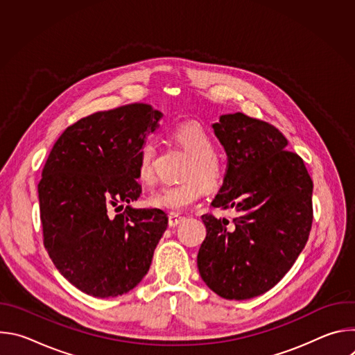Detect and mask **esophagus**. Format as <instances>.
<instances>
[{"label": "esophagus", "mask_w": 355, "mask_h": 355, "mask_svg": "<svg viewBox=\"0 0 355 355\" xmlns=\"http://www.w3.org/2000/svg\"><path fill=\"white\" fill-rule=\"evenodd\" d=\"M182 220H184V216H180V215H174V214H171V215L168 216V225H170V227H175V226H178Z\"/></svg>", "instance_id": "obj_1"}]
</instances>
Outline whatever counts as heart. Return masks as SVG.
I'll use <instances>...</instances> for the list:
<instances>
[{
	"label": "heart",
	"instance_id": "b5f03b06",
	"mask_svg": "<svg viewBox=\"0 0 355 355\" xmlns=\"http://www.w3.org/2000/svg\"><path fill=\"white\" fill-rule=\"evenodd\" d=\"M174 140L191 156L187 163L182 182L163 187L153 192L147 204L151 208L180 214L200 198L204 188L216 189L225 178V166L216 156V143L212 136L196 123H182L173 132ZM156 144L146 140L136 156L137 178L141 184L151 185L156 181Z\"/></svg>",
	"mask_w": 355,
	"mask_h": 355
}]
</instances>
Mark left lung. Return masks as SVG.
<instances>
[{"label": "left lung", "mask_w": 355, "mask_h": 355, "mask_svg": "<svg viewBox=\"0 0 355 355\" xmlns=\"http://www.w3.org/2000/svg\"><path fill=\"white\" fill-rule=\"evenodd\" d=\"M214 130L227 155L214 208L232 222L202 215L207 237L198 270L219 296L244 300L277 285L305 248L313 222V181L303 160L271 123L241 112L222 115Z\"/></svg>", "instance_id": "obj_1"}]
</instances>
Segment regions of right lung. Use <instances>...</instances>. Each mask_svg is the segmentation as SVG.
Wrapping results in <instances>:
<instances>
[{
    "label": "right lung",
    "instance_id": "1",
    "mask_svg": "<svg viewBox=\"0 0 355 355\" xmlns=\"http://www.w3.org/2000/svg\"><path fill=\"white\" fill-rule=\"evenodd\" d=\"M162 116L147 104L95 112L69 126L46 160L37 184L43 244L87 295L133 289L167 229L160 209L123 208L141 193L136 156Z\"/></svg>",
    "mask_w": 355,
    "mask_h": 355
}]
</instances>
